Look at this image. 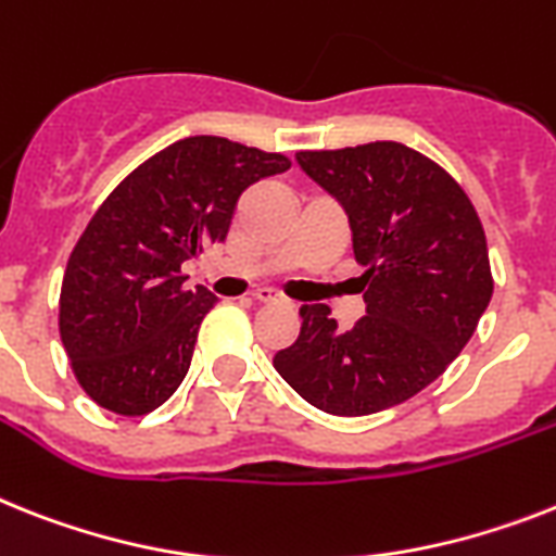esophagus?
Instances as JSON below:
<instances>
[{
	"label": "esophagus",
	"mask_w": 556,
	"mask_h": 556,
	"mask_svg": "<svg viewBox=\"0 0 556 556\" xmlns=\"http://www.w3.org/2000/svg\"><path fill=\"white\" fill-rule=\"evenodd\" d=\"M255 301H258V304H275V301H278V292H275V289H269V287H264V289H258V292H255Z\"/></svg>",
	"instance_id": "34e87169"
}]
</instances>
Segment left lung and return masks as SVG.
Listing matches in <instances>:
<instances>
[{"label": "left lung", "instance_id": "1", "mask_svg": "<svg viewBox=\"0 0 556 556\" xmlns=\"http://www.w3.org/2000/svg\"><path fill=\"white\" fill-rule=\"evenodd\" d=\"M295 159L350 215L366 315L338 329L329 306H301V334L273 364L315 409L375 415L440 378L475 334L494 292L483 224L446 169L397 141Z\"/></svg>", "mask_w": 556, "mask_h": 556}]
</instances>
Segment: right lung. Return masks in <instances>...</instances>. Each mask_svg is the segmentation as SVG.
I'll return each instance as SVG.
<instances>
[{
    "label": "right lung",
    "mask_w": 556,
    "mask_h": 556,
    "mask_svg": "<svg viewBox=\"0 0 556 556\" xmlns=\"http://www.w3.org/2000/svg\"><path fill=\"white\" fill-rule=\"evenodd\" d=\"M292 167L222 136H190L150 155L96 210L73 247L59 334L79 387L102 409H159L190 369L210 289L185 287V261L222 244L241 192Z\"/></svg>",
    "instance_id": "obj_1"
}]
</instances>
